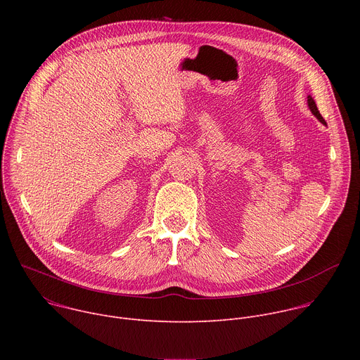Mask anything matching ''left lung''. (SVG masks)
<instances>
[{
    "label": "left lung",
    "instance_id": "1",
    "mask_svg": "<svg viewBox=\"0 0 360 360\" xmlns=\"http://www.w3.org/2000/svg\"><path fill=\"white\" fill-rule=\"evenodd\" d=\"M307 105H309V108H311V111H312V114L322 122V124H326L325 122V120H323V117L321 115V112L318 111V107H316V104H315V101H314V98L309 95L307 96Z\"/></svg>",
    "mask_w": 360,
    "mask_h": 360
}]
</instances>
